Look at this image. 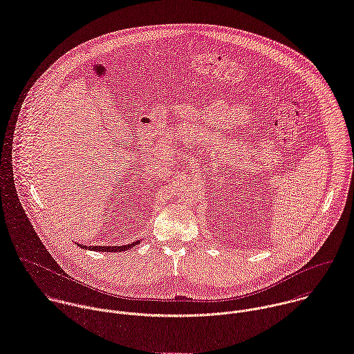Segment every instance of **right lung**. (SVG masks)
Listing matches in <instances>:
<instances>
[{
	"mask_svg": "<svg viewBox=\"0 0 354 354\" xmlns=\"http://www.w3.org/2000/svg\"><path fill=\"white\" fill-rule=\"evenodd\" d=\"M140 241L132 243V245H127V246H83V245H79V248L82 249H88V250H94V252H108V253H115V252H127L131 248L139 245Z\"/></svg>",
	"mask_w": 354,
	"mask_h": 354,
	"instance_id": "right-lung-1",
	"label": "right lung"
}]
</instances>
